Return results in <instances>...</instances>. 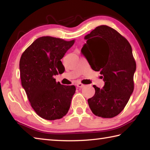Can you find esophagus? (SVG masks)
<instances>
[{
  "mask_svg": "<svg viewBox=\"0 0 150 150\" xmlns=\"http://www.w3.org/2000/svg\"><path fill=\"white\" fill-rule=\"evenodd\" d=\"M77 87L79 88H83V87H84V85L82 84V83H78L77 84Z\"/></svg>",
  "mask_w": 150,
  "mask_h": 150,
  "instance_id": "1",
  "label": "esophagus"
}]
</instances>
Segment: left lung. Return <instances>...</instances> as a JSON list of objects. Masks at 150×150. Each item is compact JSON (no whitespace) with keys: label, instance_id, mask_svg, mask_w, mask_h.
<instances>
[{"label":"left lung","instance_id":"left-lung-1","mask_svg":"<svg viewBox=\"0 0 150 150\" xmlns=\"http://www.w3.org/2000/svg\"><path fill=\"white\" fill-rule=\"evenodd\" d=\"M85 39L81 52L105 81L103 88L93 85L95 93L88 99V106L96 116L113 118L122 111L134 91L136 63L132 47L120 33L105 25L96 27Z\"/></svg>","mask_w":150,"mask_h":150}]
</instances>
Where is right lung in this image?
<instances>
[{
  "label": "right lung",
  "mask_w": 150,
  "mask_h": 150,
  "mask_svg": "<svg viewBox=\"0 0 150 150\" xmlns=\"http://www.w3.org/2000/svg\"><path fill=\"white\" fill-rule=\"evenodd\" d=\"M51 36L40 37L24 51L20 60L22 85L38 115L48 120L67 115L75 93L74 85H63L54 76L65 69L61 59L74 44Z\"/></svg>",
  "instance_id": "right-lung-1"
}]
</instances>
